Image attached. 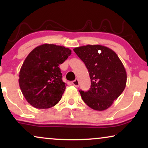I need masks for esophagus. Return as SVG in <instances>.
I'll return each mask as SVG.
<instances>
[{"label":"esophagus","instance_id":"esophagus-1","mask_svg":"<svg viewBox=\"0 0 148 148\" xmlns=\"http://www.w3.org/2000/svg\"><path fill=\"white\" fill-rule=\"evenodd\" d=\"M72 84H73V86H75L76 88H78V87L79 86V80L77 79H76L75 80H74L73 82H72Z\"/></svg>","mask_w":148,"mask_h":148}]
</instances>
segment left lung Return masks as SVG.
<instances>
[{
    "mask_svg": "<svg viewBox=\"0 0 148 148\" xmlns=\"http://www.w3.org/2000/svg\"><path fill=\"white\" fill-rule=\"evenodd\" d=\"M74 52L88 69L91 88L79 91L84 102L95 110H106L124 91L127 73L116 52L98 44L75 48Z\"/></svg>",
    "mask_w": 148,
    "mask_h": 148,
    "instance_id": "8db88e82",
    "label": "left lung"
}]
</instances>
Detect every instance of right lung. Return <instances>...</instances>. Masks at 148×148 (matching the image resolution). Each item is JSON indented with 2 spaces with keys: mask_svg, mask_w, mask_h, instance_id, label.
<instances>
[{
  "mask_svg": "<svg viewBox=\"0 0 148 148\" xmlns=\"http://www.w3.org/2000/svg\"><path fill=\"white\" fill-rule=\"evenodd\" d=\"M71 54L68 48L44 44L26 57L19 71V84L26 100L34 108H51L60 100L66 85L58 66Z\"/></svg>",
  "mask_w": 148,
  "mask_h": 148,
  "instance_id": "1",
  "label": "right lung"
}]
</instances>
